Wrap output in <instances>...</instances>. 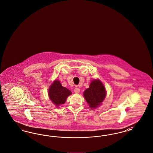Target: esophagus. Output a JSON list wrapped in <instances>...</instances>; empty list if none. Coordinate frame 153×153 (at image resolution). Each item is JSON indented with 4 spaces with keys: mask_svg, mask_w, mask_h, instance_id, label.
<instances>
[{
    "mask_svg": "<svg viewBox=\"0 0 153 153\" xmlns=\"http://www.w3.org/2000/svg\"><path fill=\"white\" fill-rule=\"evenodd\" d=\"M80 89L79 88H74V92H75V93H77V94H78V93H79L80 92Z\"/></svg>",
    "mask_w": 153,
    "mask_h": 153,
    "instance_id": "1",
    "label": "esophagus"
}]
</instances>
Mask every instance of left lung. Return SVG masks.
<instances>
[{"mask_svg": "<svg viewBox=\"0 0 153 153\" xmlns=\"http://www.w3.org/2000/svg\"><path fill=\"white\" fill-rule=\"evenodd\" d=\"M106 95L104 86L100 80H93L89 87L84 92V96L92 108L97 107L104 100Z\"/></svg>", "mask_w": 153, "mask_h": 153, "instance_id": "left-lung-1", "label": "left lung"}]
</instances>
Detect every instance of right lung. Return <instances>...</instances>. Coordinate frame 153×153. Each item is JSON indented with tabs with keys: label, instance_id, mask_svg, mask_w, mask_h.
<instances>
[{
	"label": "right lung",
	"instance_id": "right-lung-1",
	"mask_svg": "<svg viewBox=\"0 0 153 153\" xmlns=\"http://www.w3.org/2000/svg\"><path fill=\"white\" fill-rule=\"evenodd\" d=\"M49 96L51 102L56 106L65 103L68 96L72 94L70 90L61 85L59 81L56 80L49 89Z\"/></svg>",
	"mask_w": 153,
	"mask_h": 153
}]
</instances>
